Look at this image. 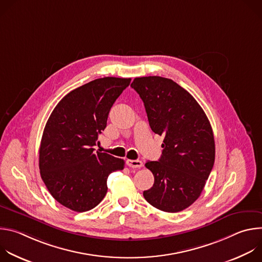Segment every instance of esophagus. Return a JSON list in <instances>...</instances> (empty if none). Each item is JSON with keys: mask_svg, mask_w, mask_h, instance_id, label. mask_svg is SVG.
I'll return each mask as SVG.
<instances>
[{"mask_svg": "<svg viewBox=\"0 0 262 262\" xmlns=\"http://www.w3.org/2000/svg\"><path fill=\"white\" fill-rule=\"evenodd\" d=\"M126 165L130 168H141L143 166V163L139 160H127Z\"/></svg>", "mask_w": 262, "mask_h": 262, "instance_id": "34e87169", "label": "esophagus"}]
</instances>
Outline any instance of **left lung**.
<instances>
[{
	"mask_svg": "<svg viewBox=\"0 0 262 262\" xmlns=\"http://www.w3.org/2000/svg\"><path fill=\"white\" fill-rule=\"evenodd\" d=\"M130 87L144 102L152 132L165 137L161 159L145 164L155 183L143 196L160 210L181 211L199 198L213 167L209 120L196 99L170 79L136 78Z\"/></svg>",
	"mask_w": 262,
	"mask_h": 262,
	"instance_id": "obj_1",
	"label": "left lung"
}]
</instances>
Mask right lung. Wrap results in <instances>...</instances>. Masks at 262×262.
Instances as JSON below:
<instances>
[{
  "instance_id": "right-lung-1",
  "label": "right lung",
  "mask_w": 262,
  "mask_h": 262,
  "mask_svg": "<svg viewBox=\"0 0 262 262\" xmlns=\"http://www.w3.org/2000/svg\"><path fill=\"white\" fill-rule=\"evenodd\" d=\"M132 79L106 77L91 81L65 95L46 124L39 169L51 195L78 212L94 208L104 198L107 176L123 170L124 161L94 152L108 112Z\"/></svg>"
}]
</instances>
